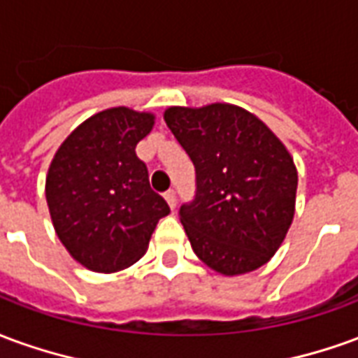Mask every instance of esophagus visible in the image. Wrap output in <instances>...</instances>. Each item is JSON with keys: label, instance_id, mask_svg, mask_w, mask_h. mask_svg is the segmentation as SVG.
<instances>
[{"label": "esophagus", "instance_id": "1", "mask_svg": "<svg viewBox=\"0 0 358 358\" xmlns=\"http://www.w3.org/2000/svg\"><path fill=\"white\" fill-rule=\"evenodd\" d=\"M164 199H166V203H169V207H171V209L176 207V192H174V189H169V192L164 194Z\"/></svg>", "mask_w": 358, "mask_h": 358}]
</instances>
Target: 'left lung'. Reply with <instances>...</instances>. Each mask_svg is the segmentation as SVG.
<instances>
[{
    "label": "left lung",
    "mask_w": 358,
    "mask_h": 358,
    "mask_svg": "<svg viewBox=\"0 0 358 358\" xmlns=\"http://www.w3.org/2000/svg\"><path fill=\"white\" fill-rule=\"evenodd\" d=\"M164 122L195 166L194 199L180 207L195 255L224 276L268 263L295 215L297 169L284 143L230 103L169 107Z\"/></svg>",
    "instance_id": "8db88e82"
}]
</instances>
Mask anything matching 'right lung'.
Instances as JSON below:
<instances>
[{
	"label": "right lung",
	"mask_w": 358,
	"mask_h": 358,
	"mask_svg": "<svg viewBox=\"0 0 358 358\" xmlns=\"http://www.w3.org/2000/svg\"><path fill=\"white\" fill-rule=\"evenodd\" d=\"M155 115L113 107L84 120L53 157L45 199L66 251L94 272H118L140 259L171 209L149 186L136 155Z\"/></svg>",
	"instance_id": "right-lung-1"
}]
</instances>
